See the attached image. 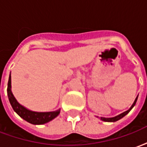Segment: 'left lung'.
Returning <instances> with one entry per match:
<instances>
[{
  "label": "left lung",
  "mask_w": 147,
  "mask_h": 147,
  "mask_svg": "<svg viewBox=\"0 0 147 147\" xmlns=\"http://www.w3.org/2000/svg\"><path fill=\"white\" fill-rule=\"evenodd\" d=\"M137 99H138V96H137V98H136V100H135V102H134V103H133V105L131 106V108H130L127 111H126V112H124V113H123L118 115V116H117V117H112V118H105V117H101V120H103V121H105V122H115V121L119 120L120 119H121V118H123L124 116H126L127 114L131 110V109H132L133 107L135 106V105H136V102H137Z\"/></svg>",
  "instance_id": "1"
}]
</instances>
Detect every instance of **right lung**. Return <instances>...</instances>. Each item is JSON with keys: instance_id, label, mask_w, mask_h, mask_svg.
Instances as JSON below:
<instances>
[{"instance_id": "obj_1", "label": "right lung", "mask_w": 147, "mask_h": 147, "mask_svg": "<svg viewBox=\"0 0 147 147\" xmlns=\"http://www.w3.org/2000/svg\"><path fill=\"white\" fill-rule=\"evenodd\" d=\"M7 93H8V100L15 112L21 118H23L24 120L32 124H43V123H48L49 121L57 117L60 113L61 109H58L54 112H47V113L33 112V111L28 110L26 108H24V106H22L20 104H19L11 91V75L9 76V79H8Z\"/></svg>"}]
</instances>
